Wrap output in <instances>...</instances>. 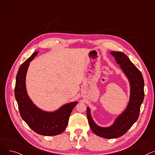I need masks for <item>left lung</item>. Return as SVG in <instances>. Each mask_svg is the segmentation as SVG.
<instances>
[{"mask_svg":"<svg viewBox=\"0 0 155 155\" xmlns=\"http://www.w3.org/2000/svg\"><path fill=\"white\" fill-rule=\"evenodd\" d=\"M116 63L127 77L130 87L129 100L125 110L120 113L112 125L102 127L97 125L94 120L90 108L87 107V116L89 125L96 135L107 139L117 138L124 135L138 119L140 107L143 102L144 80L141 71L123 53L110 51Z\"/></svg>","mask_w":155,"mask_h":155,"instance_id":"8db88e82","label":"left lung"}]
</instances>
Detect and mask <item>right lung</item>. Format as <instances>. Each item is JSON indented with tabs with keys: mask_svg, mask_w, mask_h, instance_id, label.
<instances>
[{
	"mask_svg": "<svg viewBox=\"0 0 155 155\" xmlns=\"http://www.w3.org/2000/svg\"><path fill=\"white\" fill-rule=\"evenodd\" d=\"M38 53H32L19 67L15 79V97L22 119L31 129L43 136L58 135L66 129L71 112L78 102L67 103L54 111L48 112L41 109L32 101L28 94L26 78L30 62Z\"/></svg>",
	"mask_w": 155,
	"mask_h": 155,
	"instance_id": "obj_1",
	"label": "right lung"
}]
</instances>
